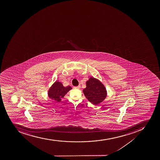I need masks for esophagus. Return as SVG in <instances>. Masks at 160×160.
Instances as JSON below:
<instances>
[{"instance_id": "34e87169", "label": "esophagus", "mask_w": 160, "mask_h": 160, "mask_svg": "<svg viewBox=\"0 0 160 160\" xmlns=\"http://www.w3.org/2000/svg\"><path fill=\"white\" fill-rule=\"evenodd\" d=\"M80 87V85H78V86H75L74 88H76V89H79Z\"/></svg>"}]
</instances>
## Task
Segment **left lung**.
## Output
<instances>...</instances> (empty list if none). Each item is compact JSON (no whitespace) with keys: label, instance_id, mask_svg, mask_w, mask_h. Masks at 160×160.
<instances>
[{"label":"left lung","instance_id":"1","mask_svg":"<svg viewBox=\"0 0 160 160\" xmlns=\"http://www.w3.org/2000/svg\"><path fill=\"white\" fill-rule=\"evenodd\" d=\"M86 83V88L83 92L89 102L94 105L99 104L106 98V88L100 81L91 77Z\"/></svg>","mask_w":160,"mask_h":160}]
</instances>
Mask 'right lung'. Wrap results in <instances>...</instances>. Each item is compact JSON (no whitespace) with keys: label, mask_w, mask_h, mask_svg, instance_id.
Segmentation results:
<instances>
[{"label":"right lung","mask_w":160,"mask_h":160,"mask_svg":"<svg viewBox=\"0 0 160 160\" xmlns=\"http://www.w3.org/2000/svg\"><path fill=\"white\" fill-rule=\"evenodd\" d=\"M72 88L71 86L64 87L61 82L56 81L48 90V97L57 102H60L65 94Z\"/></svg>","instance_id":"right-lung-1"}]
</instances>
